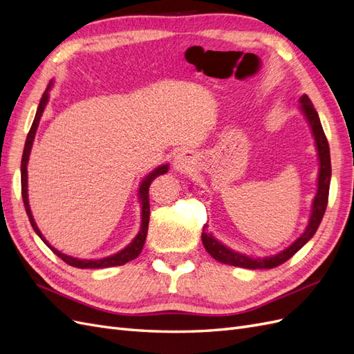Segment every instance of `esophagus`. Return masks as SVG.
<instances>
[{
    "instance_id": "esophagus-1",
    "label": "esophagus",
    "mask_w": 354,
    "mask_h": 354,
    "mask_svg": "<svg viewBox=\"0 0 354 354\" xmlns=\"http://www.w3.org/2000/svg\"><path fill=\"white\" fill-rule=\"evenodd\" d=\"M173 167L177 173H190L196 167V156L194 152L183 151L177 153V156L173 160Z\"/></svg>"
}]
</instances>
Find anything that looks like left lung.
I'll use <instances>...</instances> for the list:
<instances>
[{"label":"left lung","instance_id":"obj_1","mask_svg":"<svg viewBox=\"0 0 354 354\" xmlns=\"http://www.w3.org/2000/svg\"><path fill=\"white\" fill-rule=\"evenodd\" d=\"M299 111L304 115L306 121L312 130V136L315 138V146L317 152L319 160V171H317V190L312 202V211H310L308 223L304 232L281 252L267 257H251L243 252H238L227 245H224L211 232H208V224L203 226L202 230V243L207 252L223 264H229L234 267H242V269H273V267L281 266L288 261L291 257L298 252L303 246L315 236V233L319 227L320 221L324 218V214L328 205V195H329V185H330V153L326 136L324 133L322 124H320L319 115L315 109L312 100L308 99L307 94H303L299 97Z\"/></svg>","mask_w":354,"mask_h":354}]
</instances>
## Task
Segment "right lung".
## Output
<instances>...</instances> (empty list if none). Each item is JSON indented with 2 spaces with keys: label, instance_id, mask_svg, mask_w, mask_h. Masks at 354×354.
<instances>
[{
  "label": "right lung",
  "instance_id": "1",
  "mask_svg": "<svg viewBox=\"0 0 354 354\" xmlns=\"http://www.w3.org/2000/svg\"><path fill=\"white\" fill-rule=\"evenodd\" d=\"M53 87V82L48 84V87L46 90V93L42 94L41 102L38 104V109L35 113V120L32 122L30 130L28 133L26 137V143H25V149H24V156H22V165H20V174H22V198H24V203H25V209L26 214L29 217V221L32 224V229L35 230V233L41 238V241L44 242L48 248L55 252L57 257L65 261L66 264L72 266V267H78V269H106V267H113V266H122L128 261H131L134 259H137L138 254L142 252L143 250V245L147 236V227H149V214H151V208H149V186H151L152 181L158 177V176H162L165 173H168V164L164 165H159L158 168H155L153 171H151L143 180L140 186H138V201H140V229H138V233L136 234V238L128 243L125 248H122L121 251H118L112 255L108 257H103V259H93V260H87V259H77V257H71L68 254H63L59 250H56L55 246H51L48 243V241L44 238V234L41 233V230L38 229L37 223L34 220V216H32V211L29 207V198H28V162H29V155L32 151V143L35 140V134L38 130V125H39V120L42 113H44L46 106L48 103L50 99V90Z\"/></svg>",
  "mask_w": 354,
  "mask_h": 354
}]
</instances>
